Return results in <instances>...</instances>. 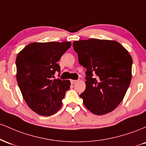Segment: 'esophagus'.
Wrapping results in <instances>:
<instances>
[{
  "label": "esophagus",
  "mask_w": 146,
  "mask_h": 146,
  "mask_svg": "<svg viewBox=\"0 0 146 146\" xmlns=\"http://www.w3.org/2000/svg\"><path fill=\"white\" fill-rule=\"evenodd\" d=\"M77 82V80H71V83L72 84H75V82Z\"/></svg>",
  "instance_id": "obj_1"
}]
</instances>
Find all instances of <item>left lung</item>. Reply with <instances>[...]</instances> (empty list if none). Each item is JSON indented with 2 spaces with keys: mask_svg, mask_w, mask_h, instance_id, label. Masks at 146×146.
Returning a JSON list of instances; mask_svg holds the SVG:
<instances>
[{
  "mask_svg": "<svg viewBox=\"0 0 146 146\" xmlns=\"http://www.w3.org/2000/svg\"><path fill=\"white\" fill-rule=\"evenodd\" d=\"M80 64L86 68V89L80 95L87 109L98 115L112 112L124 98L132 78V57L118 42L75 41Z\"/></svg>",
  "mask_w": 146,
  "mask_h": 146,
  "instance_id": "obj_1",
  "label": "left lung"
}]
</instances>
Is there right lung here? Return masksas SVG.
<instances>
[{
    "label": "right lung",
    "instance_id": "obj_1",
    "mask_svg": "<svg viewBox=\"0 0 146 146\" xmlns=\"http://www.w3.org/2000/svg\"><path fill=\"white\" fill-rule=\"evenodd\" d=\"M71 46L70 42H33L18 54V84L26 103L38 115L50 116L62 106L71 82L53 78L60 72L58 62Z\"/></svg>",
    "mask_w": 146,
    "mask_h": 146
}]
</instances>
